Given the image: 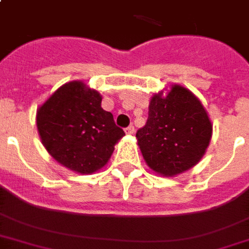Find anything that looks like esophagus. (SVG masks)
<instances>
[{
	"label": "esophagus",
	"mask_w": 249,
	"mask_h": 249,
	"mask_svg": "<svg viewBox=\"0 0 249 249\" xmlns=\"http://www.w3.org/2000/svg\"><path fill=\"white\" fill-rule=\"evenodd\" d=\"M134 132H135V128H134V126H132V124L126 128V134H128V135H132Z\"/></svg>",
	"instance_id": "34e87169"
}]
</instances>
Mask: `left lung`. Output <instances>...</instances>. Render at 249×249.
<instances>
[{
    "instance_id": "8db88e82",
    "label": "left lung",
    "mask_w": 249,
    "mask_h": 249,
    "mask_svg": "<svg viewBox=\"0 0 249 249\" xmlns=\"http://www.w3.org/2000/svg\"><path fill=\"white\" fill-rule=\"evenodd\" d=\"M213 124L201 101L186 88L172 85L164 96L153 94L148 119L136 131L147 165L173 177L197 164L206 152Z\"/></svg>"
}]
</instances>
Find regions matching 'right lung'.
I'll list each match as a JSON object with an SVG mask.
<instances>
[{"label":"right lung","mask_w":249,"mask_h":249,"mask_svg":"<svg viewBox=\"0 0 249 249\" xmlns=\"http://www.w3.org/2000/svg\"><path fill=\"white\" fill-rule=\"evenodd\" d=\"M102 97L82 81L64 84L36 111L43 145L71 171L89 175L106 165L124 135L113 114L101 107Z\"/></svg>","instance_id":"add662e5"}]
</instances>
